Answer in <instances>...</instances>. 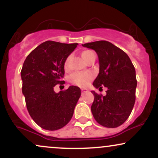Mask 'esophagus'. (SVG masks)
Listing matches in <instances>:
<instances>
[{
	"mask_svg": "<svg viewBox=\"0 0 158 158\" xmlns=\"http://www.w3.org/2000/svg\"><path fill=\"white\" fill-rule=\"evenodd\" d=\"M87 92H88V90H87V89H84V88H81V93L85 94V93H87Z\"/></svg>",
	"mask_w": 158,
	"mask_h": 158,
	"instance_id": "obj_1",
	"label": "esophagus"
}]
</instances>
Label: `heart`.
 Segmentation results:
<instances>
[{
    "instance_id": "1",
    "label": "heart",
    "mask_w": 158,
    "mask_h": 158,
    "mask_svg": "<svg viewBox=\"0 0 158 158\" xmlns=\"http://www.w3.org/2000/svg\"><path fill=\"white\" fill-rule=\"evenodd\" d=\"M81 57L84 59L85 61H87L88 59L94 55V52L91 50H83L81 53ZM70 58L71 56H69L64 61V67L65 69H68L69 67V62H70ZM93 79V75L89 72H76L73 73L70 77V81L74 84L80 85V86H87L90 83V81Z\"/></svg>"
}]
</instances>
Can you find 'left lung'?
I'll return each instance as SVG.
<instances>
[{"instance_id": "obj_1", "label": "left lung", "mask_w": 158, "mask_h": 158, "mask_svg": "<svg viewBox=\"0 0 158 158\" xmlns=\"http://www.w3.org/2000/svg\"><path fill=\"white\" fill-rule=\"evenodd\" d=\"M94 50L99 59V72L93 85L107 88L106 95L94 90L91 112L96 121L107 128H116L128 118L135 102L137 79L135 67L128 56L121 49L106 41L82 44Z\"/></svg>"}]
</instances>
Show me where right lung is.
<instances>
[{"mask_svg":"<svg viewBox=\"0 0 158 158\" xmlns=\"http://www.w3.org/2000/svg\"><path fill=\"white\" fill-rule=\"evenodd\" d=\"M77 45L45 41L23 62L21 77L27 110L36 124L45 130L55 131L66 126L81 96L80 88L73 85L59 93L53 90L55 85L63 84L64 61Z\"/></svg>","mask_w":158,"mask_h":158,"instance_id":"add662e5","label":"right lung"}]
</instances>
